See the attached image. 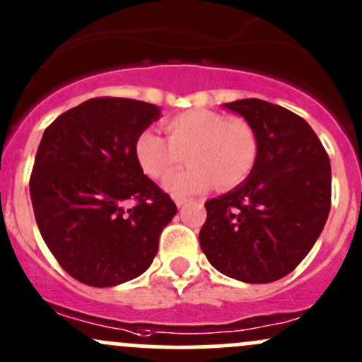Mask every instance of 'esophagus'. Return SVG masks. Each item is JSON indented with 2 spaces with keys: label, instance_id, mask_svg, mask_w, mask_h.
<instances>
[{
  "label": "esophagus",
  "instance_id": "obj_1",
  "mask_svg": "<svg viewBox=\"0 0 362 362\" xmlns=\"http://www.w3.org/2000/svg\"><path fill=\"white\" fill-rule=\"evenodd\" d=\"M174 202H176L177 207H182L188 204V199H180V197H176V199H174Z\"/></svg>",
  "mask_w": 362,
  "mask_h": 362
}]
</instances>
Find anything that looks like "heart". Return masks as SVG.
I'll use <instances>...</instances> for the list:
<instances>
[{"label":"heart","instance_id":"b5f03b06","mask_svg":"<svg viewBox=\"0 0 362 362\" xmlns=\"http://www.w3.org/2000/svg\"><path fill=\"white\" fill-rule=\"evenodd\" d=\"M167 139L143 130L134 144L137 163L151 180H163L182 161L190 165L171 175L165 189L174 197L242 185L258 162L259 144L255 129L242 118H225L209 110H189L163 122Z\"/></svg>","mask_w":362,"mask_h":362}]
</instances>
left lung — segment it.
<instances>
[{"mask_svg": "<svg viewBox=\"0 0 362 362\" xmlns=\"http://www.w3.org/2000/svg\"><path fill=\"white\" fill-rule=\"evenodd\" d=\"M223 107L255 129V170L232 192L206 202L200 247L226 277L267 284L291 274L310 252L331 209L329 156L301 117L262 99Z\"/></svg>", "mask_w": 362, "mask_h": 362, "instance_id": "1", "label": "left lung"}]
</instances>
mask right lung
<instances>
[{
  "label": "right lung",
  "instance_id": "right-lung-1",
  "mask_svg": "<svg viewBox=\"0 0 362 362\" xmlns=\"http://www.w3.org/2000/svg\"><path fill=\"white\" fill-rule=\"evenodd\" d=\"M160 117L155 104L95 98L43 132L29 181L35 218L55 259L83 284L111 288L144 274L176 216L134 155L137 136Z\"/></svg>",
  "mask_w": 362,
  "mask_h": 362
}]
</instances>
